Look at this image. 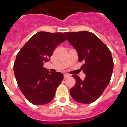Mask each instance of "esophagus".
Here are the masks:
<instances>
[{"instance_id": "1", "label": "esophagus", "mask_w": 127, "mask_h": 127, "mask_svg": "<svg viewBox=\"0 0 127 127\" xmlns=\"http://www.w3.org/2000/svg\"><path fill=\"white\" fill-rule=\"evenodd\" d=\"M68 77H69V75H68V74L64 75V79H66V78H67Z\"/></svg>"}]
</instances>
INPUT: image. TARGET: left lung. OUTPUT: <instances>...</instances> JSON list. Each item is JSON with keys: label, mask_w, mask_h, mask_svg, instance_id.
<instances>
[{"label": "left lung", "mask_w": 127, "mask_h": 127, "mask_svg": "<svg viewBox=\"0 0 127 127\" xmlns=\"http://www.w3.org/2000/svg\"><path fill=\"white\" fill-rule=\"evenodd\" d=\"M68 41L78 53V61L83 62L81 69L86 74L82 80L73 75L75 85L70 90L75 101L89 104L97 100L109 84L114 69V61L109 48L91 32H65Z\"/></svg>", "instance_id": "obj_1"}]
</instances>
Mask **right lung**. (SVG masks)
<instances>
[{
  "instance_id": "add662e5",
  "label": "right lung",
  "mask_w": 127,
  "mask_h": 127,
  "mask_svg": "<svg viewBox=\"0 0 127 127\" xmlns=\"http://www.w3.org/2000/svg\"><path fill=\"white\" fill-rule=\"evenodd\" d=\"M66 40L62 32H39L18 53L13 64L14 74L21 92L30 103L45 105L54 97L63 74L50 73L43 64L49 61L56 47Z\"/></svg>"
}]
</instances>
